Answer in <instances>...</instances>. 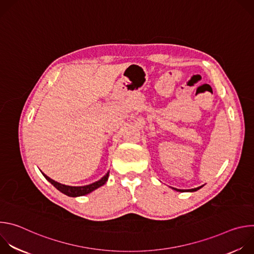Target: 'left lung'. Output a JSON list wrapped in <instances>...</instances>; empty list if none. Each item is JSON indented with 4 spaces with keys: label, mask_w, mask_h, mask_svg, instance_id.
<instances>
[{
    "label": "left lung",
    "mask_w": 254,
    "mask_h": 254,
    "mask_svg": "<svg viewBox=\"0 0 254 254\" xmlns=\"http://www.w3.org/2000/svg\"><path fill=\"white\" fill-rule=\"evenodd\" d=\"M203 186H200L198 188H194V189H190V190H187V191H184V190H180V189H176V188H172L173 190L177 191V192H195V191H198L199 189H201Z\"/></svg>",
    "instance_id": "left-lung-1"
}]
</instances>
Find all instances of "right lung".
<instances>
[{
  "label": "right lung",
  "instance_id": "add662e5",
  "mask_svg": "<svg viewBox=\"0 0 254 254\" xmlns=\"http://www.w3.org/2000/svg\"><path fill=\"white\" fill-rule=\"evenodd\" d=\"M44 177L46 178V180L48 182H50L57 190H59L61 193L69 196V197H80V196H84L87 195L91 192H93L94 190H96L97 188L103 186L108 180V177H110V171H108L100 180L96 181V182L89 184V185H85V186H77V187H73V186H67V185H63L60 184L56 181L50 179L49 177H47L45 174H43Z\"/></svg>",
  "mask_w": 254,
  "mask_h": 254
}]
</instances>
